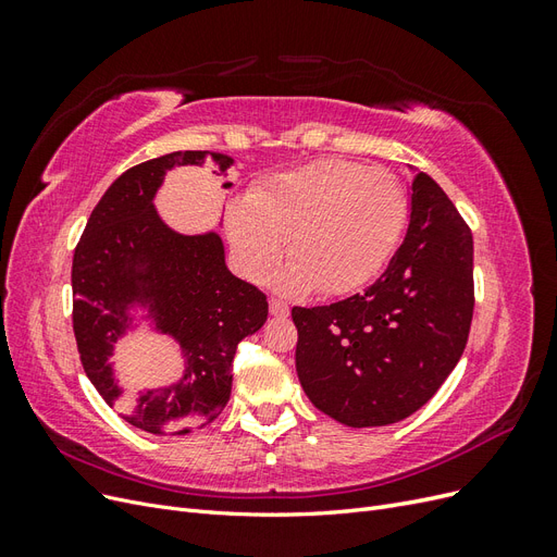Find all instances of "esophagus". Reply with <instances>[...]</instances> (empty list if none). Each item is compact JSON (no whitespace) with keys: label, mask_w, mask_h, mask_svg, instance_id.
Listing matches in <instances>:
<instances>
[{"label":"esophagus","mask_w":557,"mask_h":557,"mask_svg":"<svg viewBox=\"0 0 557 557\" xmlns=\"http://www.w3.org/2000/svg\"><path fill=\"white\" fill-rule=\"evenodd\" d=\"M269 313L276 315V318H285L290 313V309L283 299H269Z\"/></svg>","instance_id":"34e87169"}]
</instances>
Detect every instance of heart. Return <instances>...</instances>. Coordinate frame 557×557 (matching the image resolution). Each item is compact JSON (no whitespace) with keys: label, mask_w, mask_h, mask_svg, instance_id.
<instances>
[{"label":"heart","mask_w":557,"mask_h":557,"mask_svg":"<svg viewBox=\"0 0 557 557\" xmlns=\"http://www.w3.org/2000/svg\"><path fill=\"white\" fill-rule=\"evenodd\" d=\"M407 218V190L393 172L330 158L276 174L234 199L225 232L248 278H264L290 238L295 262L278 276L283 290L348 295L391 262Z\"/></svg>","instance_id":"b5f03b06"}]
</instances>
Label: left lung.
<instances>
[{"instance_id": "8db88e82", "label": "left lung", "mask_w": 557, "mask_h": 557, "mask_svg": "<svg viewBox=\"0 0 557 557\" xmlns=\"http://www.w3.org/2000/svg\"><path fill=\"white\" fill-rule=\"evenodd\" d=\"M411 221L381 278L330 307H295L297 376L348 428L416 413L462 358L474 313V239L432 176L409 166Z\"/></svg>"}]
</instances>
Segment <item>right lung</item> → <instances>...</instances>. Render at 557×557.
I'll return each mask as SVG.
<instances>
[{
  "mask_svg": "<svg viewBox=\"0 0 557 557\" xmlns=\"http://www.w3.org/2000/svg\"><path fill=\"white\" fill-rule=\"evenodd\" d=\"M207 160L223 176L234 162L211 150H176L132 166L99 199L74 250V334L83 369L109 407L150 434H188L221 416L234 352L267 320V297L230 272L221 234H181L156 211L164 174ZM139 319L180 344L184 372L172 386L127 396L112 379L110 356Z\"/></svg>",
  "mask_w": 557,
  "mask_h": 557,
  "instance_id": "obj_1",
  "label": "right lung"
}]
</instances>
